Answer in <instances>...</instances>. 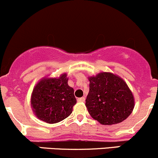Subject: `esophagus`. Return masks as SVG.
Returning <instances> with one entry per match:
<instances>
[{
    "label": "esophagus",
    "mask_w": 158,
    "mask_h": 158,
    "mask_svg": "<svg viewBox=\"0 0 158 158\" xmlns=\"http://www.w3.org/2000/svg\"><path fill=\"white\" fill-rule=\"evenodd\" d=\"M77 101L79 102H85V97H82V98H79L77 99Z\"/></svg>",
    "instance_id": "34e87169"
}]
</instances>
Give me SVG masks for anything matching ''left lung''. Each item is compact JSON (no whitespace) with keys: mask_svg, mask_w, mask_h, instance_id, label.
<instances>
[{"mask_svg":"<svg viewBox=\"0 0 158 158\" xmlns=\"http://www.w3.org/2000/svg\"><path fill=\"white\" fill-rule=\"evenodd\" d=\"M89 80L85 106L95 120L102 125L120 123L132 112L135 101L126 82L110 73H101Z\"/></svg>","mask_w":158,"mask_h":158,"instance_id":"8db88e82","label":"left lung"}]
</instances>
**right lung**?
Instances as JSON below:
<instances>
[{
    "label": "right lung",
    "instance_id": "right-lung-1",
    "mask_svg": "<svg viewBox=\"0 0 158 158\" xmlns=\"http://www.w3.org/2000/svg\"><path fill=\"white\" fill-rule=\"evenodd\" d=\"M76 103L74 89L68 85L66 74L58 79L40 81L33 89L31 106L36 117L49 124L66 118Z\"/></svg>",
    "mask_w": 158,
    "mask_h": 158
}]
</instances>
